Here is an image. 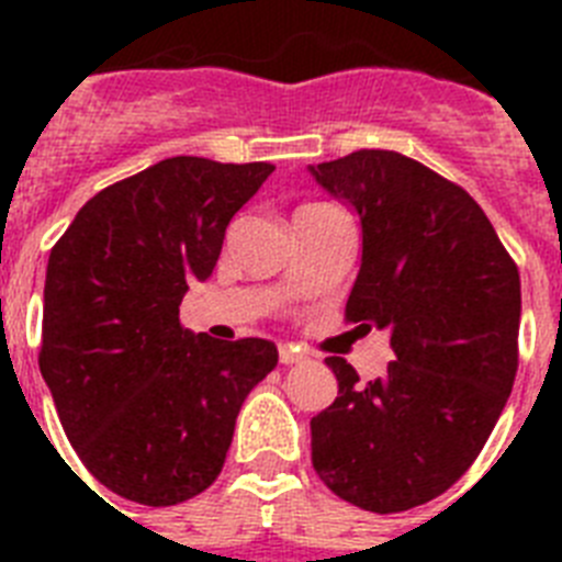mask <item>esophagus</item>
<instances>
[{
  "mask_svg": "<svg viewBox=\"0 0 562 562\" xmlns=\"http://www.w3.org/2000/svg\"><path fill=\"white\" fill-rule=\"evenodd\" d=\"M278 360L284 362V366H295V362H304L306 355L304 351L292 349V346H278Z\"/></svg>",
  "mask_w": 562,
  "mask_h": 562,
  "instance_id": "esophagus-1",
  "label": "esophagus"
}]
</instances>
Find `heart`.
<instances>
[{"label": "heart", "mask_w": 562, "mask_h": 562, "mask_svg": "<svg viewBox=\"0 0 562 562\" xmlns=\"http://www.w3.org/2000/svg\"><path fill=\"white\" fill-rule=\"evenodd\" d=\"M312 207H326V205H306V207H301V211H312Z\"/></svg>", "instance_id": "1"}]
</instances>
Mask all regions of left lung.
I'll use <instances>...</instances> for the list:
<instances>
[{
	"label": "left lung",
	"instance_id": "obj_1",
	"mask_svg": "<svg viewBox=\"0 0 562 562\" xmlns=\"http://www.w3.org/2000/svg\"><path fill=\"white\" fill-rule=\"evenodd\" d=\"M360 216L346 321L391 331L394 362L360 382L326 357L337 400L312 419V467L369 513H405L481 453L518 371L520 276L479 202L400 151L360 148L310 166Z\"/></svg>",
	"mask_w": 562,
	"mask_h": 562
}]
</instances>
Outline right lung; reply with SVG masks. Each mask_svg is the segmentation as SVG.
<instances>
[{
	"mask_svg": "<svg viewBox=\"0 0 562 562\" xmlns=\"http://www.w3.org/2000/svg\"><path fill=\"white\" fill-rule=\"evenodd\" d=\"M270 162L168 157L95 193L49 250L38 369L69 445L112 493L173 506L216 481L236 416L278 362L261 337L180 324Z\"/></svg>",
	"mask_w": 562,
	"mask_h": 562,
	"instance_id": "1",
	"label": "right lung"
}]
</instances>
